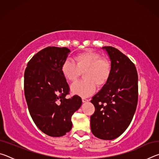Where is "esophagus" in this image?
I'll return each instance as SVG.
<instances>
[{
  "instance_id": "obj_1",
  "label": "esophagus",
  "mask_w": 159,
  "mask_h": 159,
  "mask_svg": "<svg viewBox=\"0 0 159 159\" xmlns=\"http://www.w3.org/2000/svg\"><path fill=\"white\" fill-rule=\"evenodd\" d=\"M88 99H85V98H82V102H83V103H85V102H88Z\"/></svg>"
}]
</instances>
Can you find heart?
Wrapping results in <instances>:
<instances>
[{"mask_svg":"<svg viewBox=\"0 0 159 159\" xmlns=\"http://www.w3.org/2000/svg\"><path fill=\"white\" fill-rule=\"evenodd\" d=\"M111 71L109 60L102 59L99 54L92 50L75 55L74 61L66 59L61 66V72L67 81L73 82L83 73V80L72 84L71 90L74 94L86 98L92 95L96 85L102 86L107 81Z\"/></svg>","mask_w":159,"mask_h":159,"instance_id":"b5f03b06","label":"heart"}]
</instances>
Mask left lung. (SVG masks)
Returning a JSON list of instances; mask_svg holds the SVG:
<instances>
[{
	"instance_id": "8db88e82",
	"label": "left lung",
	"mask_w": 159,
	"mask_h": 159,
	"mask_svg": "<svg viewBox=\"0 0 159 159\" xmlns=\"http://www.w3.org/2000/svg\"><path fill=\"white\" fill-rule=\"evenodd\" d=\"M111 61L110 76L93 97L95 108L90 128L98 138L111 140L124 133L132 121L138 99V76L134 64L120 51L102 47Z\"/></svg>"
}]
</instances>
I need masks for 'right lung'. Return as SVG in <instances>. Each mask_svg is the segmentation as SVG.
<instances>
[{
    "mask_svg": "<svg viewBox=\"0 0 159 159\" xmlns=\"http://www.w3.org/2000/svg\"><path fill=\"white\" fill-rule=\"evenodd\" d=\"M70 52L67 48H45L31 59L25 72L29 113L37 127L51 137L63 136L71 130L72 115L82 104L79 96L66 98L69 87L61 66Z\"/></svg>",
    "mask_w": 159,
    "mask_h": 159,
    "instance_id": "right-lung-1",
    "label": "right lung"
}]
</instances>
